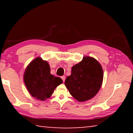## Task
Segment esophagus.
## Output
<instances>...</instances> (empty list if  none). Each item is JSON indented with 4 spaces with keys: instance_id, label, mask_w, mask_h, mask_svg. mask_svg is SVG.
<instances>
[{
    "instance_id": "1",
    "label": "esophagus",
    "mask_w": 133,
    "mask_h": 133,
    "mask_svg": "<svg viewBox=\"0 0 133 133\" xmlns=\"http://www.w3.org/2000/svg\"><path fill=\"white\" fill-rule=\"evenodd\" d=\"M61 78H62V79L63 80V82H64L65 79H66V77H65V76H62Z\"/></svg>"
}]
</instances>
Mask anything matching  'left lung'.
Returning <instances> with one entry per match:
<instances>
[{
    "instance_id": "obj_1",
    "label": "left lung",
    "mask_w": 133,
    "mask_h": 133,
    "mask_svg": "<svg viewBox=\"0 0 133 133\" xmlns=\"http://www.w3.org/2000/svg\"><path fill=\"white\" fill-rule=\"evenodd\" d=\"M103 70L95 58L85 56L71 67V75L64 84L70 93L78 102H85L95 96L102 85Z\"/></svg>"
}]
</instances>
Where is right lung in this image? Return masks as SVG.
I'll list each match as a JSON object with an SVG mask.
<instances>
[{
	"label": "right lung",
	"instance_id": "add662e5",
	"mask_svg": "<svg viewBox=\"0 0 133 133\" xmlns=\"http://www.w3.org/2000/svg\"><path fill=\"white\" fill-rule=\"evenodd\" d=\"M23 80L30 95L41 101L50 97L57 85L63 83L61 78L51 75L49 63L40 57L27 66Z\"/></svg>",
	"mask_w": 133,
	"mask_h": 133
}]
</instances>
